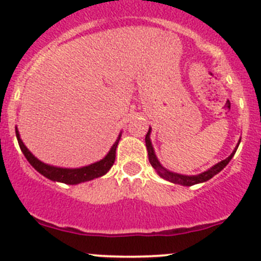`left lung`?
<instances>
[{"instance_id":"obj_1","label":"left lung","mask_w":261,"mask_h":261,"mask_svg":"<svg viewBox=\"0 0 261 261\" xmlns=\"http://www.w3.org/2000/svg\"><path fill=\"white\" fill-rule=\"evenodd\" d=\"M150 133H151V128L149 127V131H147V134L145 136V144H146V149H147V155H149V162H150V164H151V167L154 168L155 172H156L158 174H159V177H162L163 179L172 181V183H174V184L186 186V187H191V186H194V184L203 183V181L210 180L212 177H215L216 174H218V173H220L221 170H222L223 168H225L226 165L230 163V160L232 159V156L235 155L236 150H238L239 144H240V141H241V140H239L238 145H236L235 150L231 152L230 156L226 158L225 160H221L220 163L215 164L213 167L210 168V169H207L206 172L199 173V174H197V175H184V174H178V173H174V172H170V170L165 169V168L160 164V162L158 160L156 155H155L151 140H150Z\"/></svg>"}]
</instances>
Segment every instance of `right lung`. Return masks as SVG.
<instances>
[{"label":"right lung","instance_id":"add662e5","mask_svg":"<svg viewBox=\"0 0 261 261\" xmlns=\"http://www.w3.org/2000/svg\"><path fill=\"white\" fill-rule=\"evenodd\" d=\"M15 130H16V138L21 151L25 155L28 162L33 165L34 169L38 170L41 175H44V177L48 178L50 180L60 181V183L65 184H72V186L73 184H80L83 183V181L96 179V178H99L102 177V175L106 174V173L111 169L112 165H114L116 158V147H117L118 141H120L121 139L120 133L117 140H116L114 145L111 146V149L107 152L106 156H105L103 159L99 160V162H96L93 163V164L86 165V167L82 168H60L54 167V165L45 164V163H43L41 160H39L38 158L25 146V144L22 143L17 127H15Z\"/></svg>","mask_w":261,"mask_h":261}]
</instances>
